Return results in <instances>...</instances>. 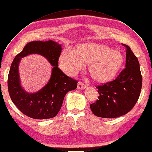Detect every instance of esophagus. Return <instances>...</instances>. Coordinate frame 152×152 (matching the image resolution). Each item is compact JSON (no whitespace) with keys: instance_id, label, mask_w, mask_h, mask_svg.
<instances>
[{"instance_id":"obj_1","label":"esophagus","mask_w":152,"mask_h":152,"mask_svg":"<svg viewBox=\"0 0 152 152\" xmlns=\"http://www.w3.org/2000/svg\"><path fill=\"white\" fill-rule=\"evenodd\" d=\"M77 88L81 90V89H84L86 88V85H85L83 83L81 82V81H79V82L77 83Z\"/></svg>"}]
</instances>
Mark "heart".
Instances as JSON below:
<instances>
[{
	"label": "heart",
	"mask_w": 152,
	"mask_h": 152,
	"mask_svg": "<svg viewBox=\"0 0 152 152\" xmlns=\"http://www.w3.org/2000/svg\"><path fill=\"white\" fill-rule=\"evenodd\" d=\"M124 62L121 54L109 47L96 43L80 44L76 49L65 47L59 59L61 69L69 76H74L89 64L88 71L98 82H107L116 76Z\"/></svg>",
	"instance_id": "obj_1"
}]
</instances>
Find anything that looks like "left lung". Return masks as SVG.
Listing matches in <instances>:
<instances>
[{"mask_svg":"<svg viewBox=\"0 0 152 152\" xmlns=\"http://www.w3.org/2000/svg\"><path fill=\"white\" fill-rule=\"evenodd\" d=\"M126 47L125 69L116 79L98 85V99L90 104L95 115L103 118H115L127 114L137 103L141 94L142 75L137 58L129 46Z\"/></svg>","mask_w":152,"mask_h":152,"instance_id":"1","label":"left lung"}]
</instances>
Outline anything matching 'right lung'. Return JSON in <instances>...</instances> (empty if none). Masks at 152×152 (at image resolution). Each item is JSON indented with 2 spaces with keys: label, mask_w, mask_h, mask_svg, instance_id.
Masks as SVG:
<instances>
[{
  "label": "right lung",
  "mask_w": 152,
  "mask_h": 152,
  "mask_svg": "<svg viewBox=\"0 0 152 152\" xmlns=\"http://www.w3.org/2000/svg\"><path fill=\"white\" fill-rule=\"evenodd\" d=\"M61 52V45L53 40L31 42L11 64L7 78L10 98L20 111L29 118L45 119L55 117L61 109L66 94L77 87V80L65 75L58 68ZM31 53L44 56L53 66L49 82L34 93H27L21 87L18 72L21 58Z\"/></svg>",
  "instance_id": "obj_1"
}]
</instances>
